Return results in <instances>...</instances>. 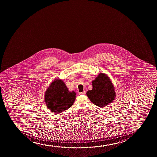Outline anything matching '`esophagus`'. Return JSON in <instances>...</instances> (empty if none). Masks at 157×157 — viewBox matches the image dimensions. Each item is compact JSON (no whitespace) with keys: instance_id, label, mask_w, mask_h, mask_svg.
<instances>
[{"instance_id":"1","label":"esophagus","mask_w":157,"mask_h":157,"mask_svg":"<svg viewBox=\"0 0 157 157\" xmlns=\"http://www.w3.org/2000/svg\"><path fill=\"white\" fill-rule=\"evenodd\" d=\"M86 94V91H83V92H80V93H79V95H84V94Z\"/></svg>"}]
</instances>
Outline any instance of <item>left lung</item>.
Listing matches in <instances>:
<instances>
[{
    "label": "left lung",
    "mask_w": 157,
    "mask_h": 157,
    "mask_svg": "<svg viewBox=\"0 0 157 157\" xmlns=\"http://www.w3.org/2000/svg\"><path fill=\"white\" fill-rule=\"evenodd\" d=\"M92 83V90L86 92L92 102L103 108L113 102L115 97L114 88L108 76L101 73Z\"/></svg>",
    "instance_id": "8db88e82"
}]
</instances>
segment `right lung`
Wrapping results in <instances>:
<instances>
[{
    "label": "right lung",
    "instance_id": "obj_1",
    "mask_svg": "<svg viewBox=\"0 0 157 157\" xmlns=\"http://www.w3.org/2000/svg\"><path fill=\"white\" fill-rule=\"evenodd\" d=\"M76 93L69 92L63 81L56 79L52 83L45 94V102L48 109L56 113L63 112L72 105Z\"/></svg>",
    "mask_w": 157,
    "mask_h": 157
}]
</instances>
